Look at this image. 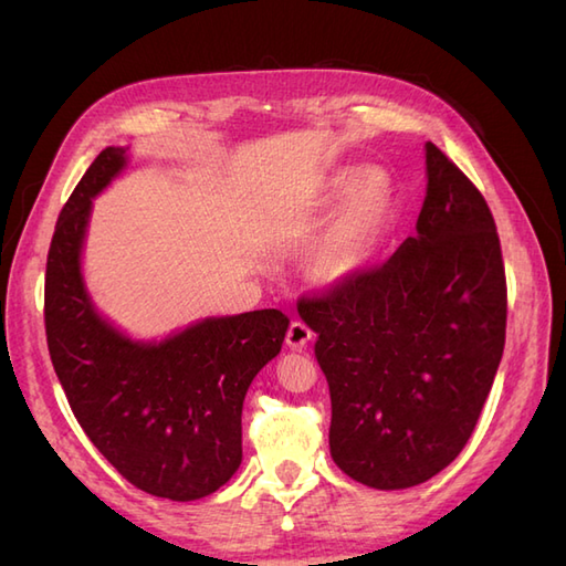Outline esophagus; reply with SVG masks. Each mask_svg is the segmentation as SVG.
Instances as JSON below:
<instances>
[{
    "instance_id": "obj_1",
    "label": "esophagus",
    "mask_w": 566,
    "mask_h": 566,
    "mask_svg": "<svg viewBox=\"0 0 566 566\" xmlns=\"http://www.w3.org/2000/svg\"><path fill=\"white\" fill-rule=\"evenodd\" d=\"M311 335H314V333H311V328L306 326V323L292 321L290 331H286V345H290L292 350H304V347L311 340Z\"/></svg>"
}]
</instances>
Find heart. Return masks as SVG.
Returning a JSON list of instances; mask_svg holds the SVG:
<instances>
[{"mask_svg":"<svg viewBox=\"0 0 566 566\" xmlns=\"http://www.w3.org/2000/svg\"><path fill=\"white\" fill-rule=\"evenodd\" d=\"M331 197H345L331 228L311 252V274L318 282L350 280L375 258L396 213L394 179L381 167L343 172L331 182Z\"/></svg>","mask_w":566,"mask_h":566,"instance_id":"heart-1","label":"heart"}]
</instances>
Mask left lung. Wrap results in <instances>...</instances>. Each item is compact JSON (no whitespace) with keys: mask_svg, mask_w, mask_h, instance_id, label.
Returning a JSON list of instances; mask_svg holds the SVG:
<instances>
[{"mask_svg":"<svg viewBox=\"0 0 566 566\" xmlns=\"http://www.w3.org/2000/svg\"><path fill=\"white\" fill-rule=\"evenodd\" d=\"M416 235L379 268L298 298L331 389V457L355 482L442 472L482 413L506 345V270L472 179L426 143Z\"/></svg>","mask_w":566,"mask_h":566,"instance_id":"8db88e82","label":"left lung"}]
</instances>
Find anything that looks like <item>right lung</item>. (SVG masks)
Instances as JSON below:
<instances>
[{
  "label": "right lung",
  "instance_id": "right-lung-1",
  "mask_svg": "<svg viewBox=\"0 0 566 566\" xmlns=\"http://www.w3.org/2000/svg\"><path fill=\"white\" fill-rule=\"evenodd\" d=\"M126 167L104 148L57 216L45 264V338L77 423L126 482L170 501L221 489L243 460L250 381L280 355L290 318L276 308L203 318L138 343L99 316L80 255L92 199Z\"/></svg>",
  "mask_w": 566,
  "mask_h": 566
}]
</instances>
